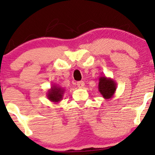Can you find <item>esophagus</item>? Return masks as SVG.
<instances>
[{
  "label": "esophagus",
  "mask_w": 155,
  "mask_h": 155,
  "mask_svg": "<svg viewBox=\"0 0 155 155\" xmlns=\"http://www.w3.org/2000/svg\"><path fill=\"white\" fill-rule=\"evenodd\" d=\"M77 86L79 88H83L84 87V82L83 81H79L77 82Z\"/></svg>",
  "instance_id": "esophagus-1"
}]
</instances>
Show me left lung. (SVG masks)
Returning <instances> with one entry per match:
<instances>
[{
    "mask_svg": "<svg viewBox=\"0 0 155 155\" xmlns=\"http://www.w3.org/2000/svg\"><path fill=\"white\" fill-rule=\"evenodd\" d=\"M98 91L104 99H111L116 91V83L113 79L101 76L98 79Z\"/></svg>",
    "mask_w": 155,
    "mask_h": 155,
    "instance_id": "1",
    "label": "left lung"
}]
</instances>
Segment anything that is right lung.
<instances>
[{"label": "right lung", "instance_id": "obj_1", "mask_svg": "<svg viewBox=\"0 0 155 155\" xmlns=\"http://www.w3.org/2000/svg\"><path fill=\"white\" fill-rule=\"evenodd\" d=\"M64 89L61 87L53 84L46 93L48 99L55 104L59 103L63 98Z\"/></svg>", "mask_w": 155, "mask_h": 155}]
</instances>
